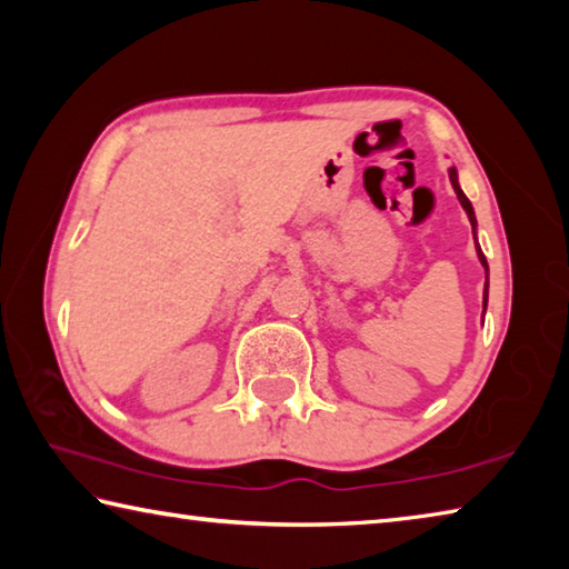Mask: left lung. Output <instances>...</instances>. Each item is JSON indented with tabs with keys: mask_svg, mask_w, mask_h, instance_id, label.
Instances as JSON below:
<instances>
[{
	"mask_svg": "<svg viewBox=\"0 0 569 569\" xmlns=\"http://www.w3.org/2000/svg\"><path fill=\"white\" fill-rule=\"evenodd\" d=\"M449 180H451V188H455V192H457V198H459V203H461V208L467 210V218H469V223H471V230H475V240H477V216H475V208H471V203H469V198L465 196V190L459 188V178H457V168H449ZM477 258H479V263L485 266V271L489 273V266H487V258H485V253H481V248H479V243H477ZM487 291H489V281L485 283V311H487Z\"/></svg>",
	"mask_w": 569,
	"mask_h": 569,
	"instance_id": "8db88e82",
	"label": "left lung"
}]
</instances>
